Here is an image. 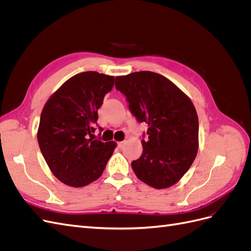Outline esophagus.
Instances as JSON below:
<instances>
[{
  "label": "esophagus",
  "instance_id": "obj_1",
  "mask_svg": "<svg viewBox=\"0 0 251 251\" xmlns=\"http://www.w3.org/2000/svg\"><path fill=\"white\" fill-rule=\"evenodd\" d=\"M124 144H125V141H120V142L117 143V147H118L119 149H121V148L124 147Z\"/></svg>",
  "mask_w": 251,
  "mask_h": 251
}]
</instances>
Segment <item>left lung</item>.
I'll return each instance as SVG.
<instances>
[{"mask_svg":"<svg viewBox=\"0 0 251 251\" xmlns=\"http://www.w3.org/2000/svg\"><path fill=\"white\" fill-rule=\"evenodd\" d=\"M115 87L138 123L149 126L142 135V154L132 162L136 176L162 189L183 177L199 147V120L192 100L162 75L140 71L117 76Z\"/></svg>","mask_w":251,"mask_h":251,"instance_id":"1","label":"left lung"}]
</instances>
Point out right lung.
I'll list each match as a JSON object with an SVG mask.
<instances>
[{"label": "right lung", "mask_w": 251, "mask_h": 251, "mask_svg": "<svg viewBox=\"0 0 251 251\" xmlns=\"http://www.w3.org/2000/svg\"><path fill=\"white\" fill-rule=\"evenodd\" d=\"M115 78L95 71L74 75L44 105L37 141L53 175L63 183L81 187L97 180L116 143L92 138L97 110Z\"/></svg>", "instance_id": "1"}]
</instances>
